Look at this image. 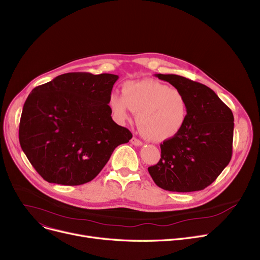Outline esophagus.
<instances>
[{"instance_id": "obj_1", "label": "esophagus", "mask_w": 260, "mask_h": 260, "mask_svg": "<svg viewBox=\"0 0 260 260\" xmlns=\"http://www.w3.org/2000/svg\"><path fill=\"white\" fill-rule=\"evenodd\" d=\"M131 143L134 144V145H136V146H140V145L143 144V142H142L141 140H139V139H137V138H135V137H133V138L131 139Z\"/></svg>"}]
</instances>
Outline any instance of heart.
<instances>
[{
	"mask_svg": "<svg viewBox=\"0 0 260 260\" xmlns=\"http://www.w3.org/2000/svg\"><path fill=\"white\" fill-rule=\"evenodd\" d=\"M109 106L120 121L137 115L140 133L151 141L162 142L174 138L183 128L187 117V102L176 87L157 80L127 81L122 95L113 93Z\"/></svg>",
	"mask_w": 260,
	"mask_h": 260,
	"instance_id": "heart-1",
	"label": "heart"
}]
</instances>
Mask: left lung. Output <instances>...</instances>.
I'll use <instances>...</instances> for the list:
<instances>
[{
	"label": "left lung",
	"instance_id": "left-lung-1",
	"mask_svg": "<svg viewBox=\"0 0 260 260\" xmlns=\"http://www.w3.org/2000/svg\"><path fill=\"white\" fill-rule=\"evenodd\" d=\"M178 88L187 102L181 132L160 144L161 158L148 173L171 192L201 190L213 183L232 158L234 116L210 87L178 75H155Z\"/></svg>",
	"mask_w": 260,
	"mask_h": 260
}]
</instances>
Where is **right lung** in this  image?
Masks as SVG:
<instances>
[{
	"mask_svg": "<svg viewBox=\"0 0 260 260\" xmlns=\"http://www.w3.org/2000/svg\"><path fill=\"white\" fill-rule=\"evenodd\" d=\"M117 75L63 74L27 97L19 140L44 180L62 185L91 181L114 149L133 135L112 118L109 98Z\"/></svg>",
	"mask_w": 260,
	"mask_h": 260,
	"instance_id": "add662e5",
	"label": "right lung"
}]
</instances>
